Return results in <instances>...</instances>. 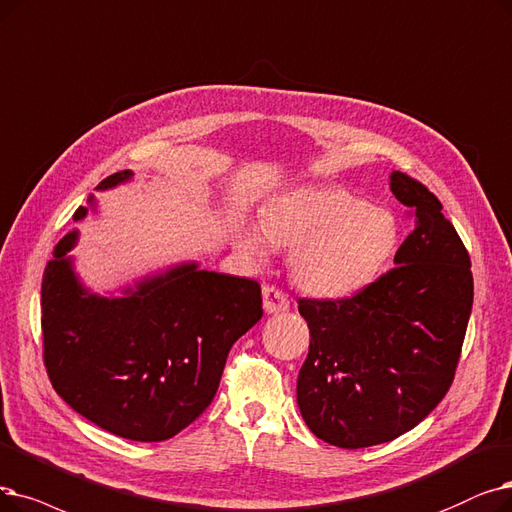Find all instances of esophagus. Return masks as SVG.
<instances>
[{
	"instance_id": "1",
	"label": "esophagus",
	"mask_w": 512,
	"mask_h": 512,
	"mask_svg": "<svg viewBox=\"0 0 512 512\" xmlns=\"http://www.w3.org/2000/svg\"><path fill=\"white\" fill-rule=\"evenodd\" d=\"M288 307H291V301H288L278 286H263V309L268 314H280V311H286Z\"/></svg>"
}]
</instances>
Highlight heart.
<instances>
[{
  "label": "heart",
  "instance_id": "b5f03b06",
  "mask_svg": "<svg viewBox=\"0 0 512 512\" xmlns=\"http://www.w3.org/2000/svg\"><path fill=\"white\" fill-rule=\"evenodd\" d=\"M261 234L247 228L242 247L255 259L268 242L288 251L299 286L322 297H343L368 286L393 257L399 228L391 211L372 207L343 188H301L276 196L261 211Z\"/></svg>",
  "mask_w": 512,
  "mask_h": 512
}]
</instances>
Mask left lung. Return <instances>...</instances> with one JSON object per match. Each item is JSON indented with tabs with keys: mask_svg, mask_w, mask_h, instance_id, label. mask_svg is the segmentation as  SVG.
<instances>
[{
	"mask_svg": "<svg viewBox=\"0 0 512 512\" xmlns=\"http://www.w3.org/2000/svg\"><path fill=\"white\" fill-rule=\"evenodd\" d=\"M414 219L395 265L343 299L299 297L309 353L297 402L309 431L358 450L414 429L446 397L473 307L471 257L439 198L393 171Z\"/></svg>",
	"mask_w": 512,
	"mask_h": 512,
	"instance_id": "1",
	"label": "left lung"
}]
</instances>
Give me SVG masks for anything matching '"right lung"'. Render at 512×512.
<instances>
[{"label": "right lung", "instance_id": "right-lung-1", "mask_svg": "<svg viewBox=\"0 0 512 512\" xmlns=\"http://www.w3.org/2000/svg\"><path fill=\"white\" fill-rule=\"evenodd\" d=\"M108 175L98 188L129 180ZM85 207L73 215L83 219ZM66 234L41 284L43 364L56 393L100 429L165 441L201 416L232 345L263 316L261 286L194 263L146 280L123 299L87 295L64 255Z\"/></svg>", "mask_w": 512, "mask_h": 512}]
</instances>
